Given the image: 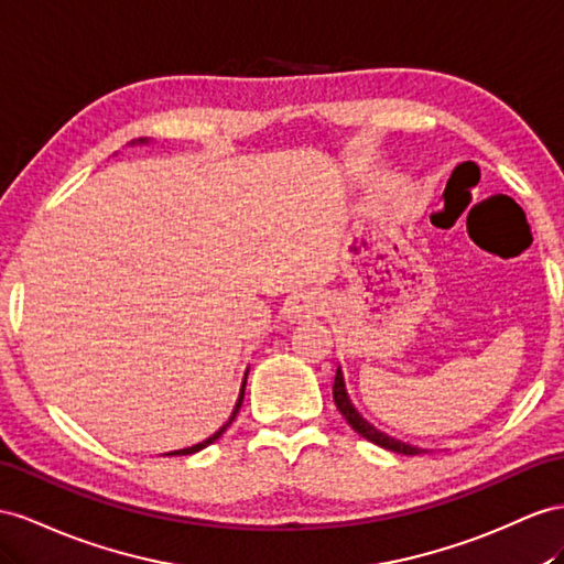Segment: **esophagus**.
<instances>
[{
  "mask_svg": "<svg viewBox=\"0 0 564 564\" xmlns=\"http://www.w3.org/2000/svg\"><path fill=\"white\" fill-rule=\"evenodd\" d=\"M324 310V302L316 293H295L285 302V319L291 324H302L312 319V316H319Z\"/></svg>",
  "mask_w": 564,
  "mask_h": 564,
  "instance_id": "obj_1",
  "label": "esophagus"
}]
</instances>
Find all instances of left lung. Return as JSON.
Listing matches in <instances>:
<instances>
[{
  "label": "left lung",
  "instance_id": "obj_1",
  "mask_svg": "<svg viewBox=\"0 0 564 564\" xmlns=\"http://www.w3.org/2000/svg\"><path fill=\"white\" fill-rule=\"evenodd\" d=\"M334 400H336V408H338L340 414L345 416V422H348L362 438H367V441H371V443H377V445L386 447V451L400 453V455H420V453H426V451H422V447L410 445V443H402V441H398V438H393V436H386L383 431H379L377 426H371V424L365 420V416L355 410V405L350 402V395H348V391H345V379H343L340 367L336 369Z\"/></svg>",
  "mask_w": 564,
  "mask_h": 564
}]
</instances>
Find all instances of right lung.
I'll return each instance as SVG.
<instances>
[{"label":"right lung","instance_id":"1","mask_svg":"<svg viewBox=\"0 0 564 564\" xmlns=\"http://www.w3.org/2000/svg\"><path fill=\"white\" fill-rule=\"evenodd\" d=\"M138 142H148L144 138H140ZM245 383H248V371H245V379H242V386H240V395H238V402H236V408H234V412H230V416H228V422L214 433V436H209L207 441H202V443H197V445H193V447H183V451H173V453H166V455H193V453H197V451H202V447H207V445H212L216 438H221V433L230 426V422L236 420V414H238V410H240V405H242V398H245Z\"/></svg>","mask_w":564,"mask_h":564}]
</instances>
